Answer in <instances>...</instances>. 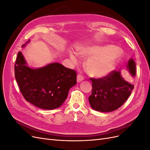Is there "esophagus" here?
Here are the masks:
<instances>
[{
    "mask_svg": "<svg viewBox=\"0 0 150 150\" xmlns=\"http://www.w3.org/2000/svg\"><path fill=\"white\" fill-rule=\"evenodd\" d=\"M83 80H84L83 76H82L81 74H78L77 76V81H78V83H79Z\"/></svg>",
    "mask_w": 150,
    "mask_h": 150,
    "instance_id": "34e87169",
    "label": "esophagus"
}]
</instances>
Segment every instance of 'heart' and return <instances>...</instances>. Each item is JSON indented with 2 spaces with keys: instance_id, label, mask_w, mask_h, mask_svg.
<instances>
[{
  "instance_id": "1",
  "label": "heart",
  "mask_w": 150,
  "mask_h": 150,
  "mask_svg": "<svg viewBox=\"0 0 150 150\" xmlns=\"http://www.w3.org/2000/svg\"><path fill=\"white\" fill-rule=\"evenodd\" d=\"M81 56L89 57L85 62V68L88 74L95 77H103L111 72L121 57L120 50L114 46H89L81 49ZM71 59L76 62V57L70 54Z\"/></svg>"
}]
</instances>
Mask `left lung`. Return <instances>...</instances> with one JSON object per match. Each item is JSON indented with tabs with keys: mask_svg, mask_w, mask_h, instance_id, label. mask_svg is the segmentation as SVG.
Returning <instances> with one entry per match:
<instances>
[{
	"mask_svg": "<svg viewBox=\"0 0 150 150\" xmlns=\"http://www.w3.org/2000/svg\"><path fill=\"white\" fill-rule=\"evenodd\" d=\"M128 67L133 76L136 75V64L133 59L129 61ZM92 81V93L89 97L90 105L94 110L110 112L118 109L130 96L134 85L126 81L119 71L113 70L101 78H90Z\"/></svg>",
	"mask_w": 150,
	"mask_h": 150,
	"instance_id": "obj_1",
	"label": "left lung"
}]
</instances>
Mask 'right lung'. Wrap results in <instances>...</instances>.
I'll use <instances>...</instances> for the list:
<instances>
[{"instance_id": "add662e5", "label": "right lung", "mask_w": 150, "mask_h": 150, "mask_svg": "<svg viewBox=\"0 0 150 150\" xmlns=\"http://www.w3.org/2000/svg\"><path fill=\"white\" fill-rule=\"evenodd\" d=\"M14 71L20 91L25 100L44 110L61 106L66 99L69 89L77 83L76 71L59 63L31 69L26 66L21 52H18Z\"/></svg>"}]
</instances>
